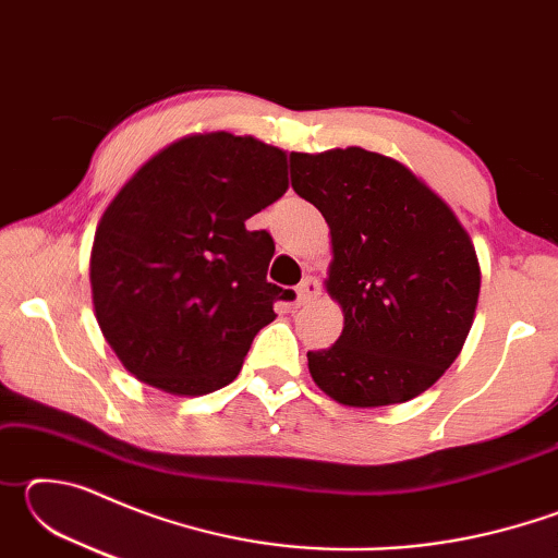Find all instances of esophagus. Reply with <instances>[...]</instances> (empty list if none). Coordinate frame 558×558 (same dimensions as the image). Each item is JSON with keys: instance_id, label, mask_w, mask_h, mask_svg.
Wrapping results in <instances>:
<instances>
[{"instance_id": "34e87169", "label": "esophagus", "mask_w": 558, "mask_h": 558, "mask_svg": "<svg viewBox=\"0 0 558 558\" xmlns=\"http://www.w3.org/2000/svg\"><path fill=\"white\" fill-rule=\"evenodd\" d=\"M319 290H323V288H319L317 278L310 276V278L302 280L298 286V305H307L310 300H315L319 295Z\"/></svg>"}]
</instances>
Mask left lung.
Wrapping results in <instances>:
<instances>
[{
	"instance_id": "1",
	"label": "left lung",
	"mask_w": 558,
	"mask_h": 558,
	"mask_svg": "<svg viewBox=\"0 0 558 558\" xmlns=\"http://www.w3.org/2000/svg\"><path fill=\"white\" fill-rule=\"evenodd\" d=\"M290 177L329 226L325 288L344 315L337 342L307 352L310 376L354 409L415 399L456 362L475 319L470 233L421 177L369 149L290 153Z\"/></svg>"
}]
</instances>
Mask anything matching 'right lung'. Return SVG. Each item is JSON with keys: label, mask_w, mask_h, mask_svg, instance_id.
<instances>
[{"label": "right lung", "mask_w": 558, "mask_h": 558, "mask_svg": "<svg viewBox=\"0 0 558 558\" xmlns=\"http://www.w3.org/2000/svg\"><path fill=\"white\" fill-rule=\"evenodd\" d=\"M288 192V155L251 135L196 132L147 159L102 211L93 313L147 386L204 396L239 376L282 292L270 233L245 221Z\"/></svg>", "instance_id": "right-lung-1"}]
</instances>
